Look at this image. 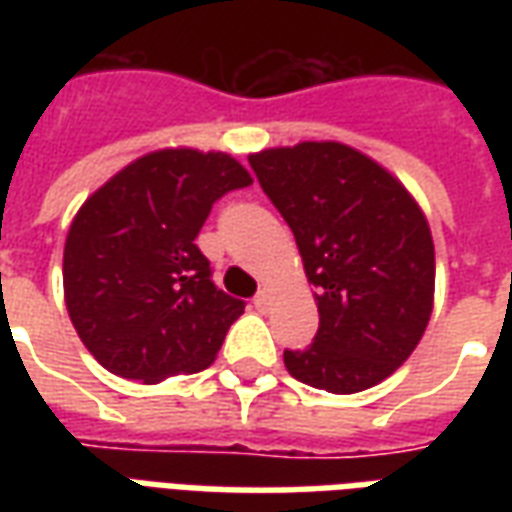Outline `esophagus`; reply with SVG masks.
Segmentation results:
<instances>
[{
  "label": "esophagus",
  "mask_w": 512,
  "mask_h": 512,
  "mask_svg": "<svg viewBox=\"0 0 512 512\" xmlns=\"http://www.w3.org/2000/svg\"><path fill=\"white\" fill-rule=\"evenodd\" d=\"M268 304H271V296H268V290H260V293L255 296V307L260 312H266Z\"/></svg>",
  "instance_id": "obj_1"
}]
</instances>
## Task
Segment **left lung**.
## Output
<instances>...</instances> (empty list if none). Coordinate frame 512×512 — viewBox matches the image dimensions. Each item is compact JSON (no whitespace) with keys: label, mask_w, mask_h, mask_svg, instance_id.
I'll list each match as a JSON object with an SVG mask.
<instances>
[{"label":"left lung","mask_w":512,"mask_h":512,"mask_svg":"<svg viewBox=\"0 0 512 512\" xmlns=\"http://www.w3.org/2000/svg\"><path fill=\"white\" fill-rule=\"evenodd\" d=\"M293 230L321 326L285 351L301 384L354 395L406 362L433 310L436 257L425 213L381 164L343 142H299L249 156Z\"/></svg>","instance_id":"8db88e82"}]
</instances>
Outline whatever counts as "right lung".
<instances>
[{
    "mask_svg": "<svg viewBox=\"0 0 512 512\" xmlns=\"http://www.w3.org/2000/svg\"><path fill=\"white\" fill-rule=\"evenodd\" d=\"M252 183L233 156L167 147L87 197L65 241L73 329L120 378L158 384L211 365L244 301L213 285L194 238L227 191Z\"/></svg>",
    "mask_w": 512,
    "mask_h": 512,
    "instance_id": "add662e5",
    "label": "right lung"
}]
</instances>
